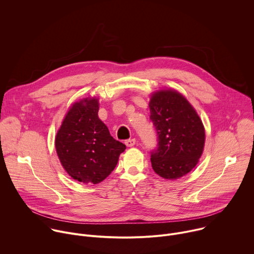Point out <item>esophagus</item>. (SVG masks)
<instances>
[{"label":"esophagus","mask_w":254,"mask_h":254,"mask_svg":"<svg viewBox=\"0 0 254 254\" xmlns=\"http://www.w3.org/2000/svg\"><path fill=\"white\" fill-rule=\"evenodd\" d=\"M135 143H136V140H135L134 138H132V139H128V140H126V141H125V144H126L128 147H132V146H134V145H135Z\"/></svg>","instance_id":"34e87169"}]
</instances>
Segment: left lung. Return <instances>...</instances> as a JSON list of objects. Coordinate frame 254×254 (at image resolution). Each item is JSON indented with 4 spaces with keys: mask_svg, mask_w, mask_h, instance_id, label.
<instances>
[{
    "mask_svg": "<svg viewBox=\"0 0 254 254\" xmlns=\"http://www.w3.org/2000/svg\"><path fill=\"white\" fill-rule=\"evenodd\" d=\"M150 120L157 133L152 150L153 171L163 179L177 180L199 162L205 145V128L188 100L174 90H160L149 102Z\"/></svg>",
    "mask_w": 254,
    "mask_h": 254,
    "instance_id": "1",
    "label": "left lung"
}]
</instances>
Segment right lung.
<instances>
[{
	"mask_svg": "<svg viewBox=\"0 0 254 254\" xmlns=\"http://www.w3.org/2000/svg\"><path fill=\"white\" fill-rule=\"evenodd\" d=\"M99 100L74 103L55 137V148L65 172L83 184L103 182L117 165L125 144L113 138L99 119Z\"/></svg>",
	"mask_w": 254,
	"mask_h": 254,
	"instance_id": "1",
	"label": "right lung"
}]
</instances>
